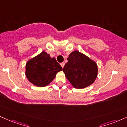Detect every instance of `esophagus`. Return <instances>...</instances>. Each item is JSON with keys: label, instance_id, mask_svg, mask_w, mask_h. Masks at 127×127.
Wrapping results in <instances>:
<instances>
[{"label": "esophagus", "instance_id": "34e87169", "mask_svg": "<svg viewBox=\"0 0 127 127\" xmlns=\"http://www.w3.org/2000/svg\"><path fill=\"white\" fill-rule=\"evenodd\" d=\"M61 66L62 67V68H63L64 66H65V63H64V62H62V63L61 64Z\"/></svg>", "mask_w": 127, "mask_h": 127}]
</instances>
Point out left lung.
Here are the masks:
<instances>
[{
	"instance_id": "left-lung-1",
	"label": "left lung",
	"mask_w": 127,
	"mask_h": 127,
	"mask_svg": "<svg viewBox=\"0 0 127 127\" xmlns=\"http://www.w3.org/2000/svg\"><path fill=\"white\" fill-rule=\"evenodd\" d=\"M63 71L74 88H84L93 84L96 78V64L85 55L75 51L69 55Z\"/></svg>"
}]
</instances>
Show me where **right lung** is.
<instances>
[{
	"mask_svg": "<svg viewBox=\"0 0 127 127\" xmlns=\"http://www.w3.org/2000/svg\"><path fill=\"white\" fill-rule=\"evenodd\" d=\"M62 70L56 59L43 51L26 63V76L33 85L43 87L50 84Z\"/></svg>",
	"mask_w": 127,
	"mask_h": 127,
	"instance_id": "right-lung-1",
	"label": "right lung"
}]
</instances>
